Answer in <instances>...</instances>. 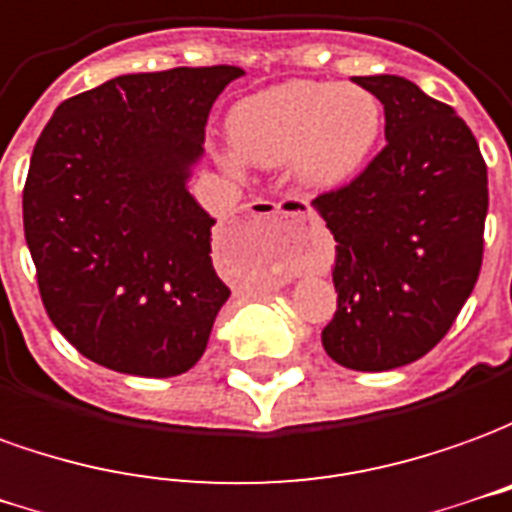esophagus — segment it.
Masks as SVG:
<instances>
[{
    "label": "esophagus",
    "instance_id": "esophagus-1",
    "mask_svg": "<svg viewBox=\"0 0 512 512\" xmlns=\"http://www.w3.org/2000/svg\"><path fill=\"white\" fill-rule=\"evenodd\" d=\"M250 215L253 217H295V220H300V223H306V226L311 228H320V220L314 217V212H311V206L306 204V201H289V204H273V201H253L250 204Z\"/></svg>",
    "mask_w": 512,
    "mask_h": 512
}]
</instances>
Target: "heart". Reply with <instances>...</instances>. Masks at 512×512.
Instances as JSON below:
<instances>
[{"label": "heart", "instance_id": "1", "mask_svg": "<svg viewBox=\"0 0 512 512\" xmlns=\"http://www.w3.org/2000/svg\"><path fill=\"white\" fill-rule=\"evenodd\" d=\"M380 101L364 88L328 82H284L237 101L228 112V137L239 157L256 165L295 159L311 187H339L353 179L380 134ZM228 165H239L228 154Z\"/></svg>", "mask_w": 512, "mask_h": 512}]
</instances>
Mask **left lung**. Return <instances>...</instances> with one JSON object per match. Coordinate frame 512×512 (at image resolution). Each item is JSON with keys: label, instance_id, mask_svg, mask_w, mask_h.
<instances>
[{"label": "left lung", "instance_id": "left-lung-1", "mask_svg": "<svg viewBox=\"0 0 512 512\" xmlns=\"http://www.w3.org/2000/svg\"><path fill=\"white\" fill-rule=\"evenodd\" d=\"M383 104L386 146L314 198L336 239V314L322 347L355 372L413 364L458 320L480 278L488 168L444 101L402 76H355Z\"/></svg>", "mask_w": 512, "mask_h": 512}]
</instances>
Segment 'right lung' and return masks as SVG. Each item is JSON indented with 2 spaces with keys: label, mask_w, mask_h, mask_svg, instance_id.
I'll use <instances>...</instances> for the list:
<instances>
[{
  "label": "right lung",
  "mask_w": 512,
  "mask_h": 512,
  "mask_svg": "<svg viewBox=\"0 0 512 512\" xmlns=\"http://www.w3.org/2000/svg\"><path fill=\"white\" fill-rule=\"evenodd\" d=\"M237 65L115 76L65 99L35 143L24 237L54 328L96 364L173 378L198 364L228 289L215 220L187 192Z\"/></svg>",
  "instance_id": "1"
}]
</instances>
